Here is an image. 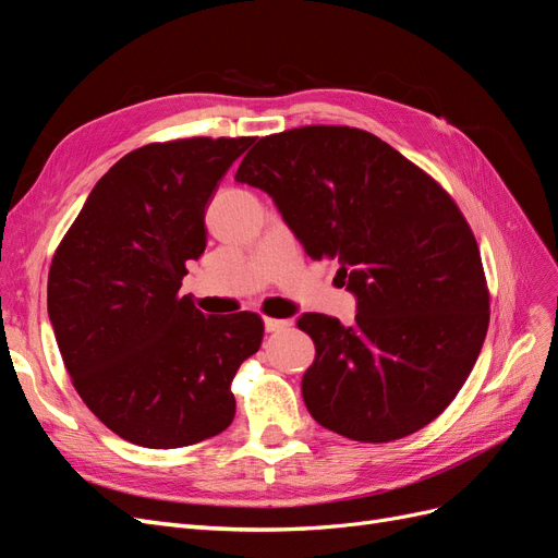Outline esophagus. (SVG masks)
<instances>
[{
  "instance_id": "1",
  "label": "esophagus",
  "mask_w": 558,
  "mask_h": 558,
  "mask_svg": "<svg viewBox=\"0 0 558 558\" xmlns=\"http://www.w3.org/2000/svg\"><path fill=\"white\" fill-rule=\"evenodd\" d=\"M291 326V320H286V318H265V330L267 332H279V330H286Z\"/></svg>"
}]
</instances>
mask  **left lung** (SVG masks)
<instances>
[{
  "label": "left lung",
  "mask_w": 558,
  "mask_h": 558,
  "mask_svg": "<svg viewBox=\"0 0 558 558\" xmlns=\"http://www.w3.org/2000/svg\"><path fill=\"white\" fill-rule=\"evenodd\" d=\"M234 179L272 197L307 256L340 263L359 298L353 326L298 318L316 344L302 377L310 414L356 442L400 440L440 416L488 330L480 246L451 195L349 125L267 134Z\"/></svg>",
  "instance_id": "8db88e82"
}]
</instances>
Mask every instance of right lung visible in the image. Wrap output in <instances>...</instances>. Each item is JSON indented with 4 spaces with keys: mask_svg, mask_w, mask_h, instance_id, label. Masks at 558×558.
Returning a JSON list of instances; mask_svg holds the SVG:
<instances>
[{
    "mask_svg": "<svg viewBox=\"0 0 558 558\" xmlns=\"http://www.w3.org/2000/svg\"><path fill=\"white\" fill-rule=\"evenodd\" d=\"M253 137L130 150L97 181L56 248L48 316L86 408L123 440L177 449L223 433L230 381L260 349L253 312L205 316L179 295L207 244L205 209Z\"/></svg>",
    "mask_w": 558,
    "mask_h": 558,
    "instance_id": "add662e5",
    "label": "right lung"
}]
</instances>
